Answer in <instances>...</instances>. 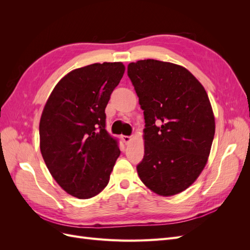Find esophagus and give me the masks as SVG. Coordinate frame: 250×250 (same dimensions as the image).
Wrapping results in <instances>:
<instances>
[{
	"label": "esophagus",
	"instance_id": "obj_1",
	"mask_svg": "<svg viewBox=\"0 0 250 250\" xmlns=\"http://www.w3.org/2000/svg\"><path fill=\"white\" fill-rule=\"evenodd\" d=\"M121 140L123 141L125 145H127V144L131 141V137H129V135H122V137H121Z\"/></svg>",
	"mask_w": 250,
	"mask_h": 250
}]
</instances>
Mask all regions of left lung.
<instances>
[{
	"instance_id": "1",
	"label": "left lung",
	"mask_w": 250,
	"mask_h": 250,
	"mask_svg": "<svg viewBox=\"0 0 250 250\" xmlns=\"http://www.w3.org/2000/svg\"><path fill=\"white\" fill-rule=\"evenodd\" d=\"M145 118L143 184L162 196L185 191L208 162L215 118L206 89L186 67L154 59L127 66Z\"/></svg>"
}]
</instances>
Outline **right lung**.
<instances>
[{"instance_id": "right-lung-1", "label": "right lung", "mask_w": 250, "mask_h": 250, "mask_svg": "<svg viewBox=\"0 0 250 250\" xmlns=\"http://www.w3.org/2000/svg\"><path fill=\"white\" fill-rule=\"evenodd\" d=\"M124 71L121 62L79 67L57 83L44 105L41 152L53 178L74 197L99 194L121 153L105 129V107Z\"/></svg>"}]
</instances>
